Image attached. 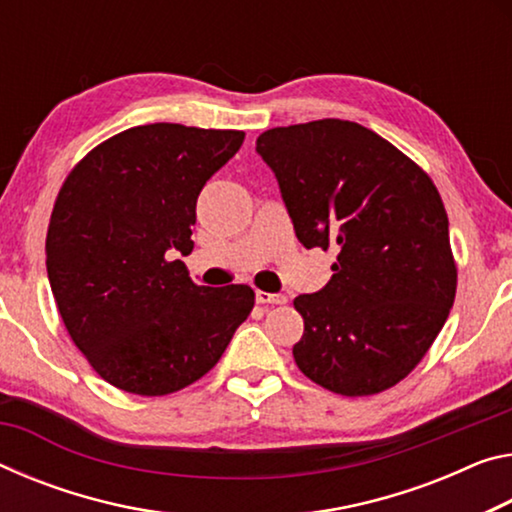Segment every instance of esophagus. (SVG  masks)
I'll return each instance as SVG.
<instances>
[{
  "label": "esophagus",
  "mask_w": 512,
  "mask_h": 512,
  "mask_svg": "<svg viewBox=\"0 0 512 512\" xmlns=\"http://www.w3.org/2000/svg\"><path fill=\"white\" fill-rule=\"evenodd\" d=\"M255 298H257V303H262V305H282V303H287V296L269 294V291H257Z\"/></svg>",
  "instance_id": "1"
}]
</instances>
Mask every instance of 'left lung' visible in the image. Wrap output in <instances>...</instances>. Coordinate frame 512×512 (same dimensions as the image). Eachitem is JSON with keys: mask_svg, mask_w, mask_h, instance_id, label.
<instances>
[{"mask_svg": "<svg viewBox=\"0 0 512 512\" xmlns=\"http://www.w3.org/2000/svg\"><path fill=\"white\" fill-rule=\"evenodd\" d=\"M305 248H335L332 278L294 307L298 369L344 396L378 394L417 367L456 298L449 218L415 161L371 129L323 118L257 139Z\"/></svg>", "mask_w": 512, "mask_h": 512, "instance_id": "obj_1", "label": "left lung"}]
</instances>
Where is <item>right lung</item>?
<instances>
[{
	"label": "right lung",
	"instance_id": "add662e5",
	"mask_svg": "<svg viewBox=\"0 0 512 512\" xmlns=\"http://www.w3.org/2000/svg\"><path fill=\"white\" fill-rule=\"evenodd\" d=\"M243 143L234 129L132 127L63 182L47 230V275L72 342L129 394L177 392L221 360L255 305L246 285L198 287L196 202Z\"/></svg>",
	"mask_w": 512,
	"mask_h": 512
}]
</instances>
